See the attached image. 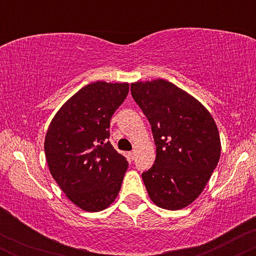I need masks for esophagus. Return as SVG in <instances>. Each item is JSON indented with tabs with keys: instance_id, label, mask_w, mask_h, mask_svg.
Listing matches in <instances>:
<instances>
[{
	"instance_id": "34e87169",
	"label": "esophagus",
	"mask_w": 256,
	"mask_h": 256,
	"mask_svg": "<svg viewBox=\"0 0 256 256\" xmlns=\"http://www.w3.org/2000/svg\"><path fill=\"white\" fill-rule=\"evenodd\" d=\"M134 156H136V152H130L128 154V160H130V161H134Z\"/></svg>"
}]
</instances>
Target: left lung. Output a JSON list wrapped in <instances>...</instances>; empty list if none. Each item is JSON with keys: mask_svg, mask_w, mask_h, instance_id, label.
I'll list each match as a JSON object with an SVG mask.
<instances>
[{"mask_svg": "<svg viewBox=\"0 0 256 256\" xmlns=\"http://www.w3.org/2000/svg\"><path fill=\"white\" fill-rule=\"evenodd\" d=\"M131 95L156 146L154 165L142 173L149 198L165 210H182L198 198L218 165V128L198 100L164 79L131 84Z\"/></svg>", "mask_w": 256, "mask_h": 256, "instance_id": "left-lung-1", "label": "left lung"}]
</instances>
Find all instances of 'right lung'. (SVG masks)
<instances>
[{"mask_svg": "<svg viewBox=\"0 0 256 256\" xmlns=\"http://www.w3.org/2000/svg\"><path fill=\"white\" fill-rule=\"evenodd\" d=\"M128 94V83L86 85L58 110L46 131L44 152L52 176L88 212L104 210L116 200L128 167L110 142L112 116Z\"/></svg>", "mask_w": 256, "mask_h": 256, "instance_id": "add662e5", "label": "right lung"}]
</instances>
